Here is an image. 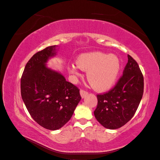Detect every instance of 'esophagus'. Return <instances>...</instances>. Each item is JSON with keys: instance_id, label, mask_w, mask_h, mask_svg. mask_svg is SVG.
<instances>
[{"instance_id": "34e87169", "label": "esophagus", "mask_w": 160, "mask_h": 160, "mask_svg": "<svg viewBox=\"0 0 160 160\" xmlns=\"http://www.w3.org/2000/svg\"><path fill=\"white\" fill-rule=\"evenodd\" d=\"M88 94V93L87 91H84V90H81L80 91V95H81V98H84Z\"/></svg>"}]
</instances>
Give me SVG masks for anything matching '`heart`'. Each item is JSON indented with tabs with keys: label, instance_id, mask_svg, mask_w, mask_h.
<instances>
[{
	"label": "heart",
	"instance_id": "b5f03b06",
	"mask_svg": "<svg viewBox=\"0 0 160 160\" xmlns=\"http://www.w3.org/2000/svg\"><path fill=\"white\" fill-rule=\"evenodd\" d=\"M79 69L88 71L87 78L94 89L105 91L115 84L120 71L118 57L112 54L101 52H89L79 55L77 65L71 64L69 71L75 76H79Z\"/></svg>",
	"mask_w": 160,
	"mask_h": 160
}]
</instances>
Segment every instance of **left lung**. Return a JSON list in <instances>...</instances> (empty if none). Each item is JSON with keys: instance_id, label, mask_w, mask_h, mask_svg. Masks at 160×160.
Returning <instances> with one entry per match:
<instances>
[{"instance_id": "1", "label": "left lung", "mask_w": 160, "mask_h": 160, "mask_svg": "<svg viewBox=\"0 0 160 160\" xmlns=\"http://www.w3.org/2000/svg\"><path fill=\"white\" fill-rule=\"evenodd\" d=\"M123 75L108 93L97 95L96 119L105 128L118 129L133 118L143 93V77L138 62L130 55Z\"/></svg>"}]
</instances>
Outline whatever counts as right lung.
Here are the masks:
<instances>
[{"mask_svg":"<svg viewBox=\"0 0 160 160\" xmlns=\"http://www.w3.org/2000/svg\"><path fill=\"white\" fill-rule=\"evenodd\" d=\"M57 46L47 47L27 63L21 81V97L32 118L49 130L62 128L71 118L81 99L79 89L59 72L47 66Z\"/></svg>","mask_w":160,"mask_h":160,"instance_id":"obj_1","label":"right lung"}]
</instances>
